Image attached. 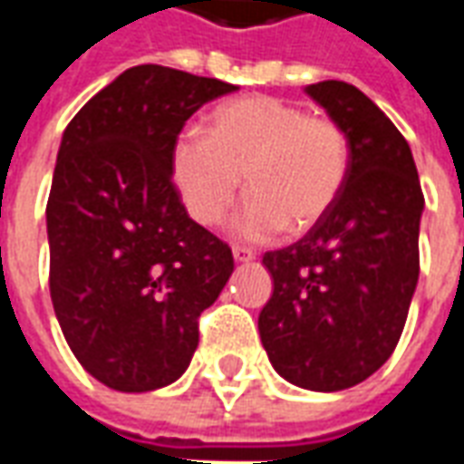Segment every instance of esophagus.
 Listing matches in <instances>:
<instances>
[{"instance_id":"1","label":"esophagus","mask_w":464,"mask_h":464,"mask_svg":"<svg viewBox=\"0 0 464 464\" xmlns=\"http://www.w3.org/2000/svg\"><path fill=\"white\" fill-rule=\"evenodd\" d=\"M233 258H236V263H248L256 258V253L251 251V248H241V246H233Z\"/></svg>"}]
</instances>
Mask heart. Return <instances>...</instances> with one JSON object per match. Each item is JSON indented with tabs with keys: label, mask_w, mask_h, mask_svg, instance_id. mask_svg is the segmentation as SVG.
Here are the masks:
<instances>
[{
	"label": "heart",
	"mask_w": 464,
	"mask_h": 464,
	"mask_svg": "<svg viewBox=\"0 0 464 464\" xmlns=\"http://www.w3.org/2000/svg\"><path fill=\"white\" fill-rule=\"evenodd\" d=\"M171 166L183 206L201 226L221 223L246 181L251 196L231 231L268 241L285 228L305 231L331 211L348 179L350 143L333 119L278 96H246L213 111L208 136L183 131Z\"/></svg>",
	"instance_id": "1"
}]
</instances>
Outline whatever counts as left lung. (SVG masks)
Here are the masks:
<instances>
[{
	"label": "left lung",
	"instance_id": "8db88e82",
	"mask_svg": "<svg viewBox=\"0 0 464 464\" xmlns=\"http://www.w3.org/2000/svg\"><path fill=\"white\" fill-rule=\"evenodd\" d=\"M305 94L348 136V179L301 241L263 256L273 295L258 331L281 378L335 392L370 378L398 345L425 198L405 136L360 89L331 79Z\"/></svg>",
	"mask_w": 464,
	"mask_h": 464
}]
</instances>
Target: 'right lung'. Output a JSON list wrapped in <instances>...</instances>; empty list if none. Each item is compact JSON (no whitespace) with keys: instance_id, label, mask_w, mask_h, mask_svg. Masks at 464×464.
<instances>
[{"instance_id":"obj_1","label":"right lung","mask_w":464,"mask_h":464,"mask_svg":"<svg viewBox=\"0 0 464 464\" xmlns=\"http://www.w3.org/2000/svg\"><path fill=\"white\" fill-rule=\"evenodd\" d=\"M238 86L159 64L126 69L69 121L46 203L49 291L69 348L106 388L171 385L198 315L233 273L231 248L173 186V143Z\"/></svg>"}]
</instances>
